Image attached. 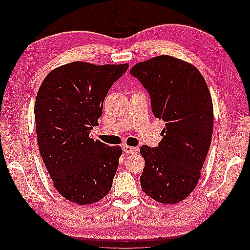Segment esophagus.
Listing matches in <instances>:
<instances>
[{
	"instance_id": "1",
	"label": "esophagus",
	"mask_w": 250,
	"mask_h": 250,
	"mask_svg": "<svg viewBox=\"0 0 250 250\" xmlns=\"http://www.w3.org/2000/svg\"><path fill=\"white\" fill-rule=\"evenodd\" d=\"M123 151L125 153L127 154H130V153H137L138 152V148L135 147H130V146H127V145H124L123 146Z\"/></svg>"
}]
</instances>
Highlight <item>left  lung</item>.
<instances>
[{
	"label": "left lung",
	"instance_id": "left-lung-1",
	"mask_svg": "<svg viewBox=\"0 0 250 250\" xmlns=\"http://www.w3.org/2000/svg\"><path fill=\"white\" fill-rule=\"evenodd\" d=\"M130 75L145 88L155 118L164 120L157 147L143 145L144 193L173 204L187 198L197 185L213 135V102L196 67L168 55L135 64Z\"/></svg>",
	"mask_w": 250,
	"mask_h": 250
}]
</instances>
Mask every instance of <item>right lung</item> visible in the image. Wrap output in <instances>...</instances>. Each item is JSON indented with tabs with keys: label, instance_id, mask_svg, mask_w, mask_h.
<instances>
[{
	"label": "right lung",
	"instance_id": "obj_1",
	"mask_svg": "<svg viewBox=\"0 0 250 250\" xmlns=\"http://www.w3.org/2000/svg\"><path fill=\"white\" fill-rule=\"evenodd\" d=\"M128 66L67 63L49 73L37 93L34 115L42 158L58 193L80 206L99 201L111 188L122 149L88 135L102 116L109 88Z\"/></svg>",
	"mask_w": 250,
	"mask_h": 250
}]
</instances>
